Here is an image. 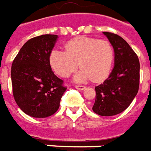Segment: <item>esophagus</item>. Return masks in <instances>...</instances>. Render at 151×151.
<instances>
[{"mask_svg": "<svg viewBox=\"0 0 151 151\" xmlns=\"http://www.w3.org/2000/svg\"><path fill=\"white\" fill-rule=\"evenodd\" d=\"M75 88H77V89H80V90H83L85 88V86H83V85H75Z\"/></svg>", "mask_w": 151, "mask_h": 151, "instance_id": "obj_1", "label": "esophagus"}]
</instances>
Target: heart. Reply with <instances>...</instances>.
I'll return each instance as SVG.
<instances>
[{
    "mask_svg": "<svg viewBox=\"0 0 151 151\" xmlns=\"http://www.w3.org/2000/svg\"><path fill=\"white\" fill-rule=\"evenodd\" d=\"M65 50H54L50 54V65L62 77H68L78 67L81 70L75 77L76 81L100 82L111 72L115 53L108 40L81 36L69 40Z\"/></svg>",
    "mask_w": 151,
    "mask_h": 151,
    "instance_id": "1",
    "label": "heart"
}]
</instances>
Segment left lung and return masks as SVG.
Masks as SVG:
<instances>
[{"label": "left lung", "instance_id": "left-lung-1", "mask_svg": "<svg viewBox=\"0 0 151 151\" xmlns=\"http://www.w3.org/2000/svg\"><path fill=\"white\" fill-rule=\"evenodd\" d=\"M115 50V66L109 77L95 87L93 111L101 116H112L131 104L139 89L140 63L137 53L121 36L104 32Z\"/></svg>", "mask_w": 151, "mask_h": 151}]
</instances>
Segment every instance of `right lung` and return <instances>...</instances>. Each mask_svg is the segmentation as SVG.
Returning a JSON list of instances; mask_svg holds the SVG:
<instances>
[{"instance_id":"1","label":"right lung","mask_w":151,"mask_h":151,"mask_svg":"<svg viewBox=\"0 0 151 151\" xmlns=\"http://www.w3.org/2000/svg\"><path fill=\"white\" fill-rule=\"evenodd\" d=\"M57 38V35L46 34L30 39L13 61L14 98L22 111L32 117L53 115L67 89L50 66V54Z\"/></svg>"}]
</instances>
